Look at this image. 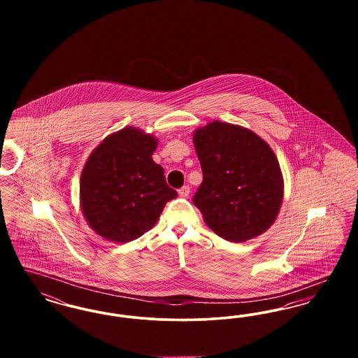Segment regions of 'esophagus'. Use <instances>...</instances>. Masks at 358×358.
<instances>
[{
    "mask_svg": "<svg viewBox=\"0 0 358 358\" xmlns=\"http://www.w3.org/2000/svg\"><path fill=\"white\" fill-rule=\"evenodd\" d=\"M189 193H190V187H182L180 190H178V194H180V197H187L189 196Z\"/></svg>",
    "mask_w": 358,
    "mask_h": 358,
    "instance_id": "1",
    "label": "esophagus"
}]
</instances>
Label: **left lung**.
Wrapping results in <instances>:
<instances>
[{
  "instance_id": "1",
  "label": "left lung",
  "mask_w": 358,
  "mask_h": 358,
  "mask_svg": "<svg viewBox=\"0 0 358 358\" xmlns=\"http://www.w3.org/2000/svg\"><path fill=\"white\" fill-rule=\"evenodd\" d=\"M203 182L193 204L220 238L243 243L264 234L279 213L285 182L270 145L252 130L220 120L193 133Z\"/></svg>"
}]
</instances>
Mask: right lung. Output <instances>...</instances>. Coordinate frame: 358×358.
<instances>
[{"instance_id":"obj_1","label":"right lung","mask_w":358,"mask_h":358,"mask_svg":"<svg viewBox=\"0 0 358 358\" xmlns=\"http://www.w3.org/2000/svg\"><path fill=\"white\" fill-rule=\"evenodd\" d=\"M157 145L155 136L129 126L90 154L80 176V208L99 236L114 243L141 238L177 197L152 158Z\"/></svg>"}]
</instances>
